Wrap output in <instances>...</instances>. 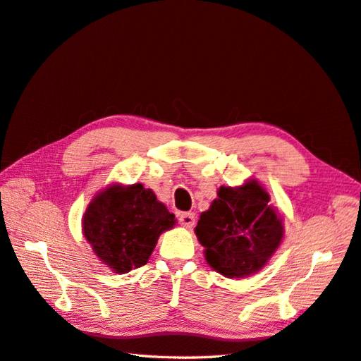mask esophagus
I'll return each instance as SVG.
<instances>
[{
  "mask_svg": "<svg viewBox=\"0 0 361 361\" xmlns=\"http://www.w3.org/2000/svg\"><path fill=\"white\" fill-rule=\"evenodd\" d=\"M178 221L181 226H184V228L190 229L192 226L195 224V215L192 212H183L178 215Z\"/></svg>",
  "mask_w": 361,
  "mask_h": 361,
  "instance_id": "1",
  "label": "esophagus"
}]
</instances>
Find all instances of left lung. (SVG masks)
<instances>
[{"label":"left lung","instance_id":"1","mask_svg":"<svg viewBox=\"0 0 361 361\" xmlns=\"http://www.w3.org/2000/svg\"><path fill=\"white\" fill-rule=\"evenodd\" d=\"M195 228L207 264L228 279L263 269L283 240V219L257 180L221 186Z\"/></svg>","mask_w":361,"mask_h":361}]
</instances>
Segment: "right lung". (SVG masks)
Listing matches in <instances>:
<instances>
[{"label":"right lung","mask_w":361,"mask_h":361,"mask_svg":"<svg viewBox=\"0 0 361 361\" xmlns=\"http://www.w3.org/2000/svg\"><path fill=\"white\" fill-rule=\"evenodd\" d=\"M175 223L152 189L115 183L92 198L82 215V233L99 262L126 274L147 263L158 237Z\"/></svg>","instance_id":"right-lung-1"}]
</instances>
